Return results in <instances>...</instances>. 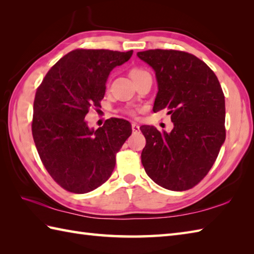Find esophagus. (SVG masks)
I'll use <instances>...</instances> for the list:
<instances>
[{
	"instance_id": "34e87169",
	"label": "esophagus",
	"mask_w": 254,
	"mask_h": 254,
	"mask_svg": "<svg viewBox=\"0 0 254 254\" xmlns=\"http://www.w3.org/2000/svg\"><path fill=\"white\" fill-rule=\"evenodd\" d=\"M132 131L133 132H138L139 131V126H137L135 122L132 123Z\"/></svg>"
}]
</instances>
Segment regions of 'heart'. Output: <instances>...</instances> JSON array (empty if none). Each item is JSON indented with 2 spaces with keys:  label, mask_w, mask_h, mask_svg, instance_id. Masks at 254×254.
Wrapping results in <instances>:
<instances>
[{
  "label": "heart",
  "mask_w": 254,
  "mask_h": 254,
  "mask_svg": "<svg viewBox=\"0 0 254 254\" xmlns=\"http://www.w3.org/2000/svg\"><path fill=\"white\" fill-rule=\"evenodd\" d=\"M144 72H145V71H143V69H141V68L134 67V68H132V69H131V72H130V76H131V77H135V76H137V75L142 74V73H144Z\"/></svg>",
  "instance_id": "b5f03b06"
}]
</instances>
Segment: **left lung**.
<instances>
[{"mask_svg":"<svg viewBox=\"0 0 254 254\" xmlns=\"http://www.w3.org/2000/svg\"><path fill=\"white\" fill-rule=\"evenodd\" d=\"M137 57L155 71L154 112L167 109L171 132L142 126V164L147 176L171 191H186L207 175L225 142V97L215 73L190 53L147 50Z\"/></svg>","mask_w":254,"mask_h":254,"instance_id":"1","label":"left lung"}]
</instances>
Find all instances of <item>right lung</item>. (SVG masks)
I'll return each instance as SVG.
<instances>
[{"label":"right lung","mask_w":254,"mask_h":254,"mask_svg":"<svg viewBox=\"0 0 254 254\" xmlns=\"http://www.w3.org/2000/svg\"><path fill=\"white\" fill-rule=\"evenodd\" d=\"M133 51L77 49L60 59L38 87L31 131L38 154L58 185L87 193L109 179L116 155L131 135V123L111 118L97 130L85 120L99 107L113 68Z\"/></svg>","instance_id":"obj_1"}]
</instances>
